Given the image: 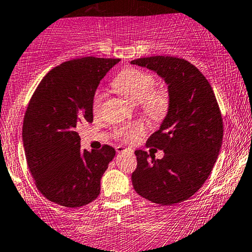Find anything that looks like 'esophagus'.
Wrapping results in <instances>:
<instances>
[{
	"mask_svg": "<svg viewBox=\"0 0 252 252\" xmlns=\"http://www.w3.org/2000/svg\"><path fill=\"white\" fill-rule=\"evenodd\" d=\"M116 152H117V154H123V152H126V154L132 155V150L126 149V148H123V146H117V148H116Z\"/></svg>",
	"mask_w": 252,
	"mask_h": 252,
	"instance_id": "esophagus-1",
	"label": "esophagus"
}]
</instances>
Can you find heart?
Returning <instances> with one entry per match:
<instances>
[{
	"label": "heart",
	"instance_id": "obj_1",
	"mask_svg": "<svg viewBox=\"0 0 252 252\" xmlns=\"http://www.w3.org/2000/svg\"><path fill=\"white\" fill-rule=\"evenodd\" d=\"M113 87L117 93L139 103L142 110L154 120H161L166 116L171 106V96L166 88L155 87L156 78L151 73L138 68H126L114 79ZM103 101V94L96 92L93 96V110L97 113ZM146 131L145 124L138 122L121 126L116 136L126 142H133Z\"/></svg>",
	"mask_w": 252,
	"mask_h": 252
}]
</instances>
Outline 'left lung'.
Returning <instances> with one entry per match:
<instances>
[{"label": "left lung", "mask_w": 252, "mask_h": 252, "mask_svg": "<svg viewBox=\"0 0 252 252\" xmlns=\"http://www.w3.org/2000/svg\"><path fill=\"white\" fill-rule=\"evenodd\" d=\"M131 63L157 72L171 96L160 129L146 142V148L164 151V158H150L146 151L136 150L132 186L149 201L177 205L201 189L212 173L223 137L221 110L206 76L187 60L156 56Z\"/></svg>", "instance_id": "1"}]
</instances>
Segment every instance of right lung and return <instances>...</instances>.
<instances>
[{"instance_id":"obj_1","label":"right lung","mask_w":252,"mask_h":252,"mask_svg":"<svg viewBox=\"0 0 252 252\" xmlns=\"http://www.w3.org/2000/svg\"><path fill=\"white\" fill-rule=\"evenodd\" d=\"M120 59L86 58L60 63L44 76L29 101L23 142L29 170L51 202L76 208L100 194V181L115 149L81 151L78 129L93 122V96Z\"/></svg>"}]
</instances>
